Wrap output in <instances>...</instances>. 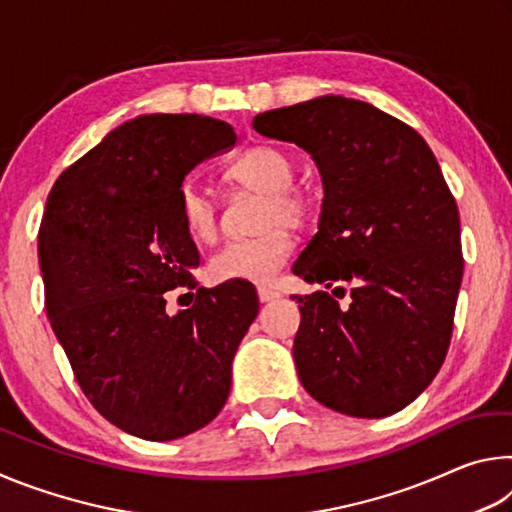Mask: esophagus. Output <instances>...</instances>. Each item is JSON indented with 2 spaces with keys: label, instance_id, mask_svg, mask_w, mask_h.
Returning <instances> with one entry per match:
<instances>
[{
  "label": "esophagus",
  "instance_id": "esophagus-1",
  "mask_svg": "<svg viewBox=\"0 0 512 512\" xmlns=\"http://www.w3.org/2000/svg\"><path fill=\"white\" fill-rule=\"evenodd\" d=\"M257 298H259V302H273V300L280 298V293L273 291V289H268V287H259L257 289Z\"/></svg>",
  "mask_w": 512,
  "mask_h": 512
}]
</instances>
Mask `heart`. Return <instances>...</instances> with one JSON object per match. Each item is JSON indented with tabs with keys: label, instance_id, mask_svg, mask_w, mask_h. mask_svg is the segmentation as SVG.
Returning <instances> with one entry per match:
<instances>
[{
	"label": "heart",
	"instance_id": "b5f03b06",
	"mask_svg": "<svg viewBox=\"0 0 512 512\" xmlns=\"http://www.w3.org/2000/svg\"><path fill=\"white\" fill-rule=\"evenodd\" d=\"M291 155L280 146L259 144L230 164L225 180L230 185L262 194L253 237L232 239L210 259V271L221 282H271L293 253L291 228L305 225L316 210V196L309 187L293 183ZM178 216L196 241H212L219 230V212L212 198L194 185L178 192Z\"/></svg>",
	"mask_w": 512,
	"mask_h": 512
}]
</instances>
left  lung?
Segmentation results:
<instances>
[{
    "instance_id": "1",
    "label": "left lung",
    "mask_w": 512,
    "mask_h": 512,
    "mask_svg": "<svg viewBox=\"0 0 512 512\" xmlns=\"http://www.w3.org/2000/svg\"><path fill=\"white\" fill-rule=\"evenodd\" d=\"M253 128L302 146L323 176L318 232L293 264L325 287L293 296L302 386L352 418L402 411L443 366L463 280L458 207L436 155L404 121L334 94L262 112Z\"/></svg>"
}]
</instances>
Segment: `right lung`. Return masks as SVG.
I'll return each instance as SVG.
<instances>
[{"mask_svg": "<svg viewBox=\"0 0 512 512\" xmlns=\"http://www.w3.org/2000/svg\"><path fill=\"white\" fill-rule=\"evenodd\" d=\"M237 133L203 115H144L60 173L38 235L45 307L81 391L144 440H176L228 400L232 359L259 300L250 282L198 289L201 255L178 216L198 162ZM197 289L169 317L168 291Z\"/></svg>", "mask_w": 512, "mask_h": 512, "instance_id": "1", "label": "right lung"}]
</instances>
